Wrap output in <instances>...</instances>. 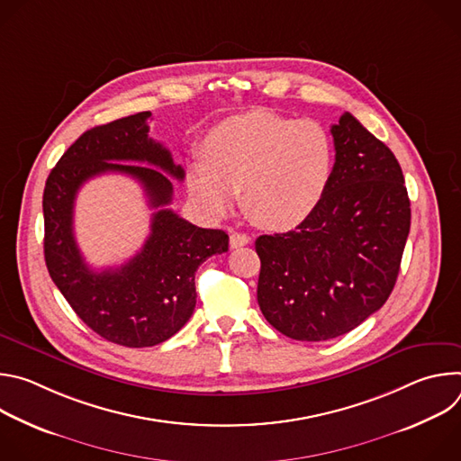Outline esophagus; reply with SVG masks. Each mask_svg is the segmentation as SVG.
I'll list each match as a JSON object with an SVG mask.
<instances>
[{"mask_svg":"<svg viewBox=\"0 0 461 461\" xmlns=\"http://www.w3.org/2000/svg\"><path fill=\"white\" fill-rule=\"evenodd\" d=\"M249 242H251V239L246 233H239V231L230 233V246L231 248H240V246H246Z\"/></svg>","mask_w":461,"mask_h":461,"instance_id":"1","label":"esophagus"}]
</instances>
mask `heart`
Returning <instances> with one entry per match:
<instances>
[{
	"label": "heart",
	"mask_w": 461,
	"mask_h": 461,
	"mask_svg": "<svg viewBox=\"0 0 461 461\" xmlns=\"http://www.w3.org/2000/svg\"><path fill=\"white\" fill-rule=\"evenodd\" d=\"M332 171L334 146L319 122L253 111L210 131L201 160L189 164L187 187L210 217H224L240 191L253 221L288 230L319 208Z\"/></svg>",
	"instance_id": "heart-1"
}]
</instances>
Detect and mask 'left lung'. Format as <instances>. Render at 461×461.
<instances>
[{
	"label": "left lung",
	"mask_w": 461,
	"mask_h": 461,
	"mask_svg": "<svg viewBox=\"0 0 461 461\" xmlns=\"http://www.w3.org/2000/svg\"><path fill=\"white\" fill-rule=\"evenodd\" d=\"M336 162L319 208L295 230L260 235L257 301L297 341L343 336L388 299L411 230L400 162L357 118L332 125Z\"/></svg>",
	"instance_id": "left-lung-1"
}]
</instances>
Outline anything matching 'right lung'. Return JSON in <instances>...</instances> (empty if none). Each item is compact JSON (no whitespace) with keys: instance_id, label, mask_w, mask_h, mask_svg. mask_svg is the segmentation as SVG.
Returning a JSON list of instances; mask_svg holds the SVG:
<instances>
[{"instance_id":"add662e5","label":"right lung","mask_w":461,"mask_h":461,"mask_svg":"<svg viewBox=\"0 0 461 461\" xmlns=\"http://www.w3.org/2000/svg\"><path fill=\"white\" fill-rule=\"evenodd\" d=\"M149 116L144 111L86 131L52 167L43 189V251L50 279L93 332L129 348L155 347L180 330L194 310L196 268L228 251L230 242L226 231L199 228L167 208L173 184L167 176L182 180L184 169L148 137ZM104 172L137 177L158 212L147 244L133 259L95 273L79 253L72 217L77 189Z\"/></svg>"}]
</instances>
